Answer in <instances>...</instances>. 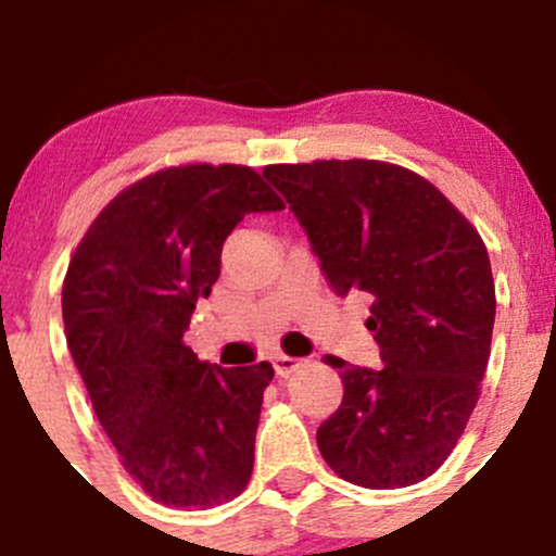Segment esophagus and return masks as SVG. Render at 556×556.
I'll return each mask as SVG.
<instances>
[{
  "mask_svg": "<svg viewBox=\"0 0 556 556\" xmlns=\"http://www.w3.org/2000/svg\"><path fill=\"white\" fill-rule=\"evenodd\" d=\"M303 365H306V362L295 359V356H285V354L274 356V370H277L279 378H290V376H293V372L301 370Z\"/></svg>",
  "mask_w": 556,
  "mask_h": 556,
  "instance_id": "obj_1",
  "label": "esophagus"
}]
</instances>
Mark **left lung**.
<instances>
[{"label": "left lung", "instance_id": "8db88e82", "mask_svg": "<svg viewBox=\"0 0 556 556\" xmlns=\"http://www.w3.org/2000/svg\"><path fill=\"white\" fill-rule=\"evenodd\" d=\"M338 295L370 293L367 330L383 370L338 359L343 402L319 426L330 469L372 490L431 477L477 405L495 323V285L475 226L440 189L372 160L271 165Z\"/></svg>", "mask_w": 556, "mask_h": 556}]
</instances>
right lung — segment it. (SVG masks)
Wrapping results in <instances>:
<instances>
[{"label":"right lung","instance_id":"add662e5","mask_svg":"<svg viewBox=\"0 0 556 556\" xmlns=\"http://www.w3.org/2000/svg\"><path fill=\"white\" fill-rule=\"evenodd\" d=\"M277 210L250 167H170L114 197L68 263V352L122 466L165 506L210 509L253 475L274 367L200 362L184 332L220 277L226 237Z\"/></svg>","mask_w":556,"mask_h":556}]
</instances>
